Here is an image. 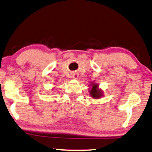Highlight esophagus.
<instances>
[{
	"label": "esophagus",
	"instance_id": "esophagus-1",
	"mask_svg": "<svg viewBox=\"0 0 152 152\" xmlns=\"http://www.w3.org/2000/svg\"><path fill=\"white\" fill-rule=\"evenodd\" d=\"M78 77H79V75L77 74V73H73L72 75V78H74V79H78Z\"/></svg>",
	"mask_w": 152,
	"mask_h": 152
}]
</instances>
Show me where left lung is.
<instances>
[{"instance_id":"1","label":"left lung","mask_w":152,"mask_h":152,"mask_svg":"<svg viewBox=\"0 0 152 152\" xmlns=\"http://www.w3.org/2000/svg\"><path fill=\"white\" fill-rule=\"evenodd\" d=\"M91 88L90 90V96L93 99H99L103 96V91L99 89V85L97 83H91Z\"/></svg>"}]
</instances>
